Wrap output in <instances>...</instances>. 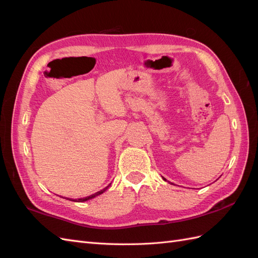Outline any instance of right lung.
Listing matches in <instances>:
<instances>
[{"label":"right lung","mask_w":258,"mask_h":258,"mask_svg":"<svg viewBox=\"0 0 258 258\" xmlns=\"http://www.w3.org/2000/svg\"><path fill=\"white\" fill-rule=\"evenodd\" d=\"M110 186V185H108ZM108 186H106L104 189H102V190H100V191H98V192H96V194H93V195H90V196H88V197H85V198H81V199H72V201H79V202H83V201H86V200H89V199H92V198H95V197H97V196H99V195H101V194H103L107 188H108Z\"/></svg>","instance_id":"right-lung-1"}]
</instances>
